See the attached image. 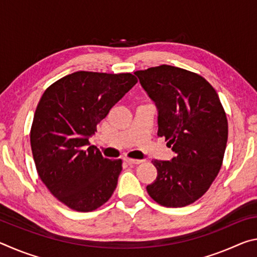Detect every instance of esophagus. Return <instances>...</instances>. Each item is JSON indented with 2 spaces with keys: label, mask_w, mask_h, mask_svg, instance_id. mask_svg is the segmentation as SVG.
Here are the masks:
<instances>
[{
  "label": "esophagus",
  "mask_w": 257,
  "mask_h": 257,
  "mask_svg": "<svg viewBox=\"0 0 257 257\" xmlns=\"http://www.w3.org/2000/svg\"><path fill=\"white\" fill-rule=\"evenodd\" d=\"M124 162L127 163V164H129V165H136V164H141L143 161L142 160H134V159L125 158L124 159Z\"/></svg>",
  "instance_id": "1"
}]
</instances>
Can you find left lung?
<instances>
[{
    "label": "left lung",
    "instance_id": "left-lung-1",
    "mask_svg": "<svg viewBox=\"0 0 257 257\" xmlns=\"http://www.w3.org/2000/svg\"><path fill=\"white\" fill-rule=\"evenodd\" d=\"M158 107V136L165 137L175 158L152 161L158 170L146 187L156 203L182 207L210 188L222 165L228 120L215 89L202 76L163 66L135 72Z\"/></svg>",
    "mask_w": 257,
    "mask_h": 257
}]
</instances>
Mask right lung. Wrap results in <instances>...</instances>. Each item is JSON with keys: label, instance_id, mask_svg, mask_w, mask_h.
Returning <instances> with one entry per match:
<instances>
[{"label": "right lung", "instance_id": "add662e5", "mask_svg": "<svg viewBox=\"0 0 257 257\" xmlns=\"http://www.w3.org/2000/svg\"><path fill=\"white\" fill-rule=\"evenodd\" d=\"M136 84L132 73L77 71L43 94L30 130L35 165L47 189L72 210L94 211L112 196L122 161L103 158L89 137Z\"/></svg>", "mask_w": 257, "mask_h": 257}]
</instances>
